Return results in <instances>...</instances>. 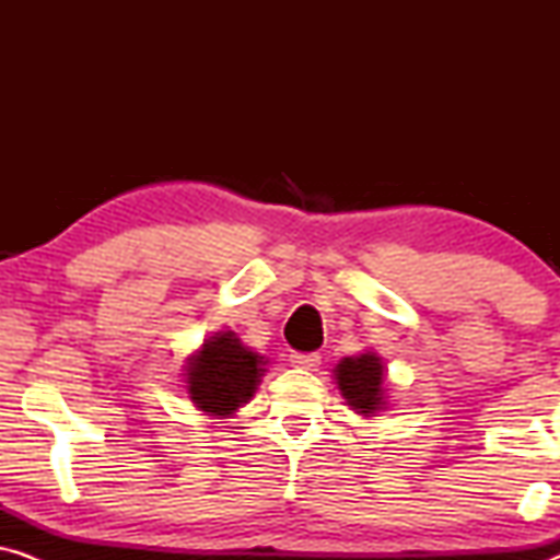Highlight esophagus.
Listing matches in <instances>:
<instances>
[{
  "label": "esophagus",
  "instance_id": "34e87169",
  "mask_svg": "<svg viewBox=\"0 0 560 560\" xmlns=\"http://www.w3.org/2000/svg\"><path fill=\"white\" fill-rule=\"evenodd\" d=\"M290 364L298 366V370H316L320 364V357L318 354H301V351H295V354H290Z\"/></svg>",
  "mask_w": 560,
  "mask_h": 560
}]
</instances>
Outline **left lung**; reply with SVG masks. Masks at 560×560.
<instances>
[{
    "label": "left lung",
    "mask_w": 560,
    "mask_h": 560,
    "mask_svg": "<svg viewBox=\"0 0 560 560\" xmlns=\"http://www.w3.org/2000/svg\"><path fill=\"white\" fill-rule=\"evenodd\" d=\"M343 400L359 416L372 418L385 408V366L382 357L364 351L359 357H343L334 370Z\"/></svg>",
    "instance_id": "obj_1"
}]
</instances>
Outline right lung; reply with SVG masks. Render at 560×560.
<instances>
[{
	"label": "right lung",
	"mask_w": 560,
	"mask_h": 560,
	"mask_svg": "<svg viewBox=\"0 0 560 560\" xmlns=\"http://www.w3.org/2000/svg\"><path fill=\"white\" fill-rule=\"evenodd\" d=\"M265 364V357L244 347L234 331L213 334L186 362L188 397L209 416H234L255 395Z\"/></svg>",
	"instance_id": "right-lung-1"
}]
</instances>
